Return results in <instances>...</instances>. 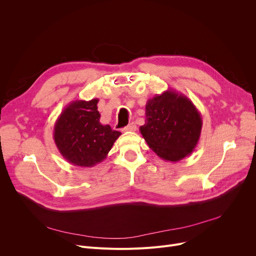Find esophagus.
<instances>
[{
  "label": "esophagus",
  "instance_id": "1",
  "mask_svg": "<svg viewBox=\"0 0 256 256\" xmlns=\"http://www.w3.org/2000/svg\"><path fill=\"white\" fill-rule=\"evenodd\" d=\"M137 130V126L135 122H130L128 126H126L122 130L124 132H135Z\"/></svg>",
  "mask_w": 256,
  "mask_h": 256
}]
</instances>
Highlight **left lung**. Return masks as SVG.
<instances>
[{
	"label": "left lung",
	"instance_id": "obj_1",
	"mask_svg": "<svg viewBox=\"0 0 256 256\" xmlns=\"http://www.w3.org/2000/svg\"><path fill=\"white\" fill-rule=\"evenodd\" d=\"M145 124L140 132L156 156L167 162H178L193 152L202 119L194 104L176 90H167L147 100Z\"/></svg>",
	"mask_w": 256,
	"mask_h": 256
}]
</instances>
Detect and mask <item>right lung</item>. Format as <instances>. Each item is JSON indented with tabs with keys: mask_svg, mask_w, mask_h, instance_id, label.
I'll use <instances>...</instances> for the list:
<instances>
[{
	"mask_svg": "<svg viewBox=\"0 0 256 256\" xmlns=\"http://www.w3.org/2000/svg\"><path fill=\"white\" fill-rule=\"evenodd\" d=\"M98 98L74 100L65 106L54 128V140L62 156L74 166L93 167L102 162L121 135L100 122Z\"/></svg>",
	"mask_w": 256,
	"mask_h": 256,
	"instance_id": "obj_1",
	"label": "right lung"
}]
</instances>
